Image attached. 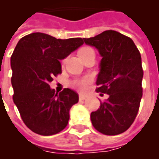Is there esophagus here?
Returning a JSON list of instances; mask_svg holds the SVG:
<instances>
[{
  "label": "esophagus",
  "mask_w": 159,
  "mask_h": 159,
  "mask_svg": "<svg viewBox=\"0 0 159 159\" xmlns=\"http://www.w3.org/2000/svg\"><path fill=\"white\" fill-rule=\"evenodd\" d=\"M86 98H87V95H85V94H83V93H80L79 94V100H85Z\"/></svg>",
  "instance_id": "esophagus-1"
}]
</instances>
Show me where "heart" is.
I'll return each instance as SVG.
<instances>
[{
  "label": "heart",
  "instance_id": "obj_1",
  "mask_svg": "<svg viewBox=\"0 0 159 159\" xmlns=\"http://www.w3.org/2000/svg\"><path fill=\"white\" fill-rule=\"evenodd\" d=\"M91 50H93V49L90 48H88V47L83 48H82L80 50L79 56L83 54V53H86V52H89ZM90 82H91V77H90V76H84L83 78L74 80L72 83H71V86H72L73 88L76 89L83 91V90L86 89L88 84H89Z\"/></svg>",
  "mask_w": 159,
  "mask_h": 159
}]
</instances>
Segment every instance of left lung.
Returning <instances> with one entry per match:
<instances>
[{
	"label": "left lung",
	"instance_id": "obj_1",
	"mask_svg": "<svg viewBox=\"0 0 159 159\" xmlns=\"http://www.w3.org/2000/svg\"><path fill=\"white\" fill-rule=\"evenodd\" d=\"M83 41L94 47L102 57L96 91L109 95L91 113L92 124L107 135L123 133L135 119L142 97L140 52L133 40L115 30H106Z\"/></svg>",
	"mask_w": 159,
	"mask_h": 159
}]
</instances>
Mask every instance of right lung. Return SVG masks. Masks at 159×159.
I'll use <instances>...</instances> for the list:
<instances>
[{
    "mask_svg": "<svg viewBox=\"0 0 159 159\" xmlns=\"http://www.w3.org/2000/svg\"><path fill=\"white\" fill-rule=\"evenodd\" d=\"M83 44L82 38L56 39L44 33H31L19 40L11 57L13 102L30 129L52 135L68 124L70 109L78 94L70 89L55 93L49 86L62 72L60 59Z\"/></svg>",
    "mask_w": 159,
    "mask_h": 159,
    "instance_id": "right-lung-1",
    "label": "right lung"
}]
</instances>
